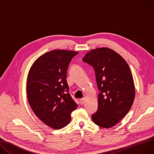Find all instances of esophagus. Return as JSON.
<instances>
[{"mask_svg": "<svg viewBox=\"0 0 154 154\" xmlns=\"http://www.w3.org/2000/svg\"><path fill=\"white\" fill-rule=\"evenodd\" d=\"M85 100V98H84V97H83V98L80 99V104H81V105H82L83 103H84Z\"/></svg>", "mask_w": 154, "mask_h": 154, "instance_id": "1", "label": "esophagus"}]
</instances>
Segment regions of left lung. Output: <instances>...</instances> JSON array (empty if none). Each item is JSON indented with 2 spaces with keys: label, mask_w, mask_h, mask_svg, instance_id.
Instances as JSON below:
<instances>
[{
  "label": "left lung",
  "mask_w": 154,
  "mask_h": 154,
  "mask_svg": "<svg viewBox=\"0 0 154 154\" xmlns=\"http://www.w3.org/2000/svg\"><path fill=\"white\" fill-rule=\"evenodd\" d=\"M83 61L92 66L97 88L98 108L91 116L103 128L116 125L129 112L135 99V85L130 69L117 52L100 48L88 52Z\"/></svg>",
  "instance_id": "8db88e82"
}]
</instances>
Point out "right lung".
<instances>
[{
    "label": "right lung",
    "instance_id": "add662e5",
    "mask_svg": "<svg viewBox=\"0 0 154 154\" xmlns=\"http://www.w3.org/2000/svg\"><path fill=\"white\" fill-rule=\"evenodd\" d=\"M77 52L55 50L40 56L32 64L27 82L29 103L37 117L54 129L71 121L78 105L69 93L67 71Z\"/></svg>",
    "mask_w": 154,
    "mask_h": 154
}]
</instances>
